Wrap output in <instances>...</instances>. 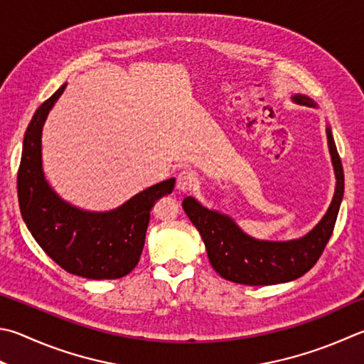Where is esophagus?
I'll list each match as a JSON object with an SVG mask.
<instances>
[{
    "instance_id": "obj_1",
    "label": "esophagus",
    "mask_w": 364,
    "mask_h": 364,
    "mask_svg": "<svg viewBox=\"0 0 364 364\" xmlns=\"http://www.w3.org/2000/svg\"><path fill=\"white\" fill-rule=\"evenodd\" d=\"M198 177L191 169H183L177 176V182H176V187L179 188L181 191H188L191 190L196 185Z\"/></svg>"
}]
</instances>
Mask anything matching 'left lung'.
Here are the masks:
<instances>
[{
    "mask_svg": "<svg viewBox=\"0 0 364 364\" xmlns=\"http://www.w3.org/2000/svg\"><path fill=\"white\" fill-rule=\"evenodd\" d=\"M291 100L307 107L317 106L306 95H293ZM326 138L336 174L334 196L323 218L303 237L282 242L259 241L245 235L232 218L204 208L195 198L187 196L182 201L185 214L200 231L212 267L223 279L252 287L284 284L301 277L317 263L333 235L344 196V171L330 127Z\"/></svg>",
    "mask_w": 364,
    "mask_h": 364,
    "instance_id": "obj_1",
    "label": "left lung"
}]
</instances>
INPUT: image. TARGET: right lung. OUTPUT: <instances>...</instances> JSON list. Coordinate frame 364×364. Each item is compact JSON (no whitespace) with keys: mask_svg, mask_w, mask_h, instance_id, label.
Here are the masks:
<instances>
[{"mask_svg":"<svg viewBox=\"0 0 364 364\" xmlns=\"http://www.w3.org/2000/svg\"><path fill=\"white\" fill-rule=\"evenodd\" d=\"M65 88L38 107L26 128L17 174L20 212L41 249L65 271L93 280L120 279L138 264L150 210L161 196L173 193L176 179L152 185L107 212L82 210L61 200L44 177L41 136Z\"/></svg>","mask_w":364,"mask_h":364,"instance_id":"obj_1","label":"right lung"}]
</instances>
